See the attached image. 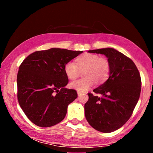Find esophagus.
I'll use <instances>...</instances> for the list:
<instances>
[{
    "label": "esophagus",
    "instance_id": "obj_1",
    "mask_svg": "<svg viewBox=\"0 0 153 153\" xmlns=\"http://www.w3.org/2000/svg\"><path fill=\"white\" fill-rule=\"evenodd\" d=\"M82 94V92H77V95H78V97H80V96H81Z\"/></svg>",
    "mask_w": 153,
    "mask_h": 153
}]
</instances>
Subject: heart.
I'll use <instances>...</instances> for the list:
<instances>
[{"mask_svg": "<svg viewBox=\"0 0 153 153\" xmlns=\"http://www.w3.org/2000/svg\"><path fill=\"white\" fill-rule=\"evenodd\" d=\"M77 64L69 61L65 65L64 71L67 77L70 79L77 78L84 71V78L71 82V88L80 92H84L90 89L96 82L100 84L105 82L110 74V63L108 59L100 57L96 54L87 53L77 59Z\"/></svg>", "mask_w": 153, "mask_h": 153, "instance_id": "b5f03b06", "label": "heart"}]
</instances>
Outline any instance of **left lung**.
Listing matches in <instances>:
<instances>
[{
    "instance_id": "obj_1",
    "label": "left lung",
    "mask_w": 153,
    "mask_h": 153,
    "mask_svg": "<svg viewBox=\"0 0 153 153\" xmlns=\"http://www.w3.org/2000/svg\"><path fill=\"white\" fill-rule=\"evenodd\" d=\"M105 55L110 63L108 79L93 90L101 97L88 93L85 116L93 128L110 133L122 127L132 115L141 91V77L131 59L112 48L89 51Z\"/></svg>"
}]
</instances>
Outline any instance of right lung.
Masks as SVG:
<instances>
[{
  "label": "right lung",
  "instance_id": "obj_1",
  "mask_svg": "<svg viewBox=\"0 0 153 153\" xmlns=\"http://www.w3.org/2000/svg\"><path fill=\"white\" fill-rule=\"evenodd\" d=\"M83 51L53 48L30 54L17 73V100L27 117L35 125L47 128L65 117L67 107L77 97L76 90L65 86L67 62Z\"/></svg>",
  "mask_w": 153,
  "mask_h": 153
}]
</instances>
